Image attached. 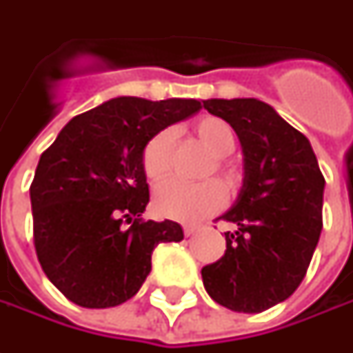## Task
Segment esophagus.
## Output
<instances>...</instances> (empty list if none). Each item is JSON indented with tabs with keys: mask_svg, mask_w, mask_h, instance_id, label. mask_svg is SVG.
I'll list each match as a JSON object with an SVG mask.
<instances>
[{
	"mask_svg": "<svg viewBox=\"0 0 353 353\" xmlns=\"http://www.w3.org/2000/svg\"><path fill=\"white\" fill-rule=\"evenodd\" d=\"M200 232V228L198 225H184V236L190 237L194 236V234H198Z\"/></svg>",
	"mask_w": 353,
	"mask_h": 353,
	"instance_id": "34e87169",
	"label": "esophagus"
}]
</instances>
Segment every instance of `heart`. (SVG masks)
Masks as SVG:
<instances>
[{
    "label": "heart",
    "mask_w": 353,
    "mask_h": 353,
    "mask_svg": "<svg viewBox=\"0 0 353 353\" xmlns=\"http://www.w3.org/2000/svg\"><path fill=\"white\" fill-rule=\"evenodd\" d=\"M198 139L206 145L212 157L224 159L236 147V133L232 125L220 119V117H202L194 125ZM172 141L174 131L172 129H161L155 133L143 149L141 163L145 176L149 181H161L169 174L170 155H172ZM218 170L222 172V181L225 186H236L237 172L222 163H218ZM224 204V190L214 181L188 184L183 181H167L159 184L153 194V208L159 216L179 220V222H198L204 216L216 212Z\"/></svg>",
    "instance_id": "obj_1"
}]
</instances>
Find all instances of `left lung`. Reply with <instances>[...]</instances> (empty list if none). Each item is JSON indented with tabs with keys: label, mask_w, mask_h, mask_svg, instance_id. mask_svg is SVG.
Masks as SVG:
<instances>
[{
	"label": "left lung",
	"mask_w": 353,
	"mask_h": 353,
	"mask_svg": "<svg viewBox=\"0 0 353 353\" xmlns=\"http://www.w3.org/2000/svg\"><path fill=\"white\" fill-rule=\"evenodd\" d=\"M236 131L243 153L237 198L220 218L225 253L202 269L204 289L234 312H263L287 301L305 279L322 232L324 176L301 131L257 98L204 100Z\"/></svg>",
	"instance_id": "8db88e82"
}]
</instances>
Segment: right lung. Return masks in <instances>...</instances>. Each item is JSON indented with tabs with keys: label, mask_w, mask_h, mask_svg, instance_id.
<instances>
[{
	"label": "right lung",
	"mask_w": 353,
	"mask_h": 353,
	"mask_svg": "<svg viewBox=\"0 0 353 353\" xmlns=\"http://www.w3.org/2000/svg\"><path fill=\"white\" fill-rule=\"evenodd\" d=\"M200 110L192 98H112L72 117L41 155L31 184L34 250L74 305L129 301L151 273L157 243L184 237L176 222H141L149 204L141 155L155 133Z\"/></svg>",
	"instance_id": "1"
}]
</instances>
